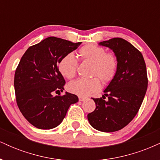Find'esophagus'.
Returning <instances> with one entry per match:
<instances>
[{
    "label": "esophagus",
    "instance_id": "esophagus-1",
    "mask_svg": "<svg viewBox=\"0 0 160 160\" xmlns=\"http://www.w3.org/2000/svg\"><path fill=\"white\" fill-rule=\"evenodd\" d=\"M86 99V97H82V96H79V101L80 102H82V101H85Z\"/></svg>",
    "mask_w": 160,
    "mask_h": 160
}]
</instances>
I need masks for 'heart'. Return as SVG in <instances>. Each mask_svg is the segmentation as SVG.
<instances>
[{
	"mask_svg": "<svg viewBox=\"0 0 160 160\" xmlns=\"http://www.w3.org/2000/svg\"><path fill=\"white\" fill-rule=\"evenodd\" d=\"M82 61L92 63L91 74L97 76L104 83H108L117 74V57L113 53L106 52L104 47L95 44L83 46L78 52ZM78 61L73 53H68L58 64V71L66 79H72L76 75ZM101 89V81L98 78L78 79L70 82L68 90L79 96H87Z\"/></svg>",
	"mask_w": 160,
	"mask_h": 160,
	"instance_id": "1",
	"label": "heart"
}]
</instances>
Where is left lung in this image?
I'll list each match as a JSON object with an SVG mask.
<instances>
[{
    "label": "left lung",
    "mask_w": 160,
    "mask_h": 160,
    "mask_svg": "<svg viewBox=\"0 0 160 160\" xmlns=\"http://www.w3.org/2000/svg\"><path fill=\"white\" fill-rule=\"evenodd\" d=\"M98 44L113 50L118 67L102 98H92L96 107L87 118L95 129L112 132L127 126L138 113L148 89V74L142 54L129 42L115 38Z\"/></svg>",
    "instance_id": "left-lung-1"
}]
</instances>
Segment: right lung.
<instances>
[{
  "label": "right lung",
  "instance_id": "add662e5",
  "mask_svg": "<svg viewBox=\"0 0 160 160\" xmlns=\"http://www.w3.org/2000/svg\"><path fill=\"white\" fill-rule=\"evenodd\" d=\"M81 43L49 37L29 47L22 57L14 78L16 103L25 118L36 128H56L71 104L78 102L76 95L67 92L62 96L52 94L63 91L65 84L58 71L59 62Z\"/></svg>",
  "mask_w": 160,
  "mask_h": 160
}]
</instances>
